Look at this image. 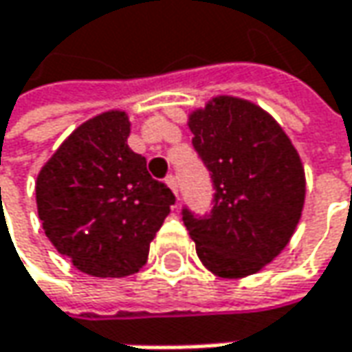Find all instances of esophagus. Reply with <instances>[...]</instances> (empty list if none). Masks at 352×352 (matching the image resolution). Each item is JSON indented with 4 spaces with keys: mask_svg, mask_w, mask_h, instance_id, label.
I'll list each match as a JSON object with an SVG mask.
<instances>
[{
    "mask_svg": "<svg viewBox=\"0 0 352 352\" xmlns=\"http://www.w3.org/2000/svg\"><path fill=\"white\" fill-rule=\"evenodd\" d=\"M164 182H166L168 188H170L174 194H178V182H176V176H174V174H168L166 178H164Z\"/></svg>",
    "mask_w": 352,
    "mask_h": 352,
    "instance_id": "34e87169",
    "label": "esophagus"
}]
</instances>
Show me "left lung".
I'll return each mask as SVG.
<instances>
[{
    "mask_svg": "<svg viewBox=\"0 0 352 352\" xmlns=\"http://www.w3.org/2000/svg\"><path fill=\"white\" fill-rule=\"evenodd\" d=\"M188 126L216 190L210 214L182 208L196 254L226 279L259 272L289 243L301 218V158L272 116L243 98H212Z\"/></svg>",
    "mask_w": 352,
    "mask_h": 352,
    "instance_id": "8db88e82",
    "label": "left lung"
}]
</instances>
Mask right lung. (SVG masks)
<instances>
[{"mask_svg":"<svg viewBox=\"0 0 352 352\" xmlns=\"http://www.w3.org/2000/svg\"><path fill=\"white\" fill-rule=\"evenodd\" d=\"M129 116L109 111L82 122L41 168L35 184L45 236L93 277H126L148 257L150 241L176 202L146 158L126 144Z\"/></svg>","mask_w":352,"mask_h":352,"instance_id":"add662e5","label":"right lung"}]
</instances>
